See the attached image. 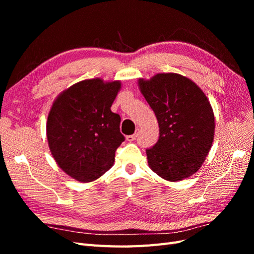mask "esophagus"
<instances>
[{
  "label": "esophagus",
  "mask_w": 254,
  "mask_h": 254,
  "mask_svg": "<svg viewBox=\"0 0 254 254\" xmlns=\"http://www.w3.org/2000/svg\"><path fill=\"white\" fill-rule=\"evenodd\" d=\"M137 135H139V129H136V131H135L133 134L127 135V136H126V140L129 141V142H132V141H134V140L136 139Z\"/></svg>",
  "instance_id": "1"
}]
</instances>
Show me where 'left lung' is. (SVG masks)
Returning <instances> with one entry per match:
<instances>
[{
    "label": "left lung",
    "instance_id": "left-lung-1",
    "mask_svg": "<svg viewBox=\"0 0 254 254\" xmlns=\"http://www.w3.org/2000/svg\"><path fill=\"white\" fill-rule=\"evenodd\" d=\"M137 84L160 128L158 142L146 149L149 167L167 181L189 178L201 167L214 140L209 99L193 80L176 73L140 78Z\"/></svg>",
    "mask_w": 254,
    "mask_h": 254
}]
</instances>
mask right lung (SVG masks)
<instances>
[{
    "label": "right lung",
    "instance_id": "1",
    "mask_svg": "<svg viewBox=\"0 0 254 254\" xmlns=\"http://www.w3.org/2000/svg\"><path fill=\"white\" fill-rule=\"evenodd\" d=\"M121 87L120 80L86 79L61 92L52 105L49 147L58 166L75 180L94 181L114 163L115 150L125 140L121 117L111 111Z\"/></svg>",
    "mask_w": 254,
    "mask_h": 254
}]
</instances>
